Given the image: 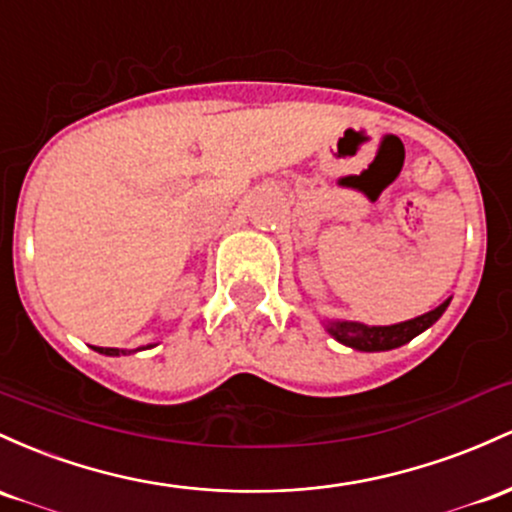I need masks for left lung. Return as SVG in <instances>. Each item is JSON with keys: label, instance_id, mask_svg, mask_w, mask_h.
<instances>
[{"label": "left lung", "instance_id": "1", "mask_svg": "<svg viewBox=\"0 0 512 512\" xmlns=\"http://www.w3.org/2000/svg\"><path fill=\"white\" fill-rule=\"evenodd\" d=\"M450 300H445L440 307H435L433 312L421 314V317L401 321V324L392 326H365L358 321H338L331 319L326 321V331L336 338L343 346L365 350V353H377V350H392L409 343L411 338H416L418 333H423L442 317V312L447 309Z\"/></svg>", "mask_w": 512, "mask_h": 512}]
</instances>
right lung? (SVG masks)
I'll return each mask as SVG.
<instances>
[{
    "label": "right lung",
    "mask_w": 512,
    "mask_h": 512,
    "mask_svg": "<svg viewBox=\"0 0 512 512\" xmlns=\"http://www.w3.org/2000/svg\"><path fill=\"white\" fill-rule=\"evenodd\" d=\"M145 348H152V346H145ZM145 348H137V350H145ZM96 353H103V355H128V353H135V350H123V348H99L94 346Z\"/></svg>",
    "instance_id": "add662e5"
}]
</instances>
